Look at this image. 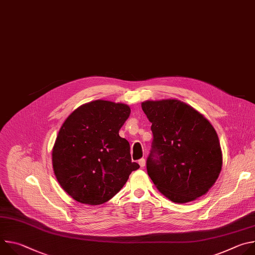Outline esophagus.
Wrapping results in <instances>:
<instances>
[{"label":"esophagus","instance_id":"obj_1","mask_svg":"<svg viewBox=\"0 0 255 255\" xmlns=\"http://www.w3.org/2000/svg\"><path fill=\"white\" fill-rule=\"evenodd\" d=\"M138 163H139L140 167H144V166H145V164H146V161H145V159H144V158H141V159H139Z\"/></svg>","mask_w":255,"mask_h":255}]
</instances>
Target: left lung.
I'll list each match as a JSON object with an SVG mask.
<instances>
[{
	"mask_svg": "<svg viewBox=\"0 0 255 255\" xmlns=\"http://www.w3.org/2000/svg\"><path fill=\"white\" fill-rule=\"evenodd\" d=\"M141 107L153 133L146 167L157 190L176 204L207 194L223 163L220 141L210 121L175 99L145 101Z\"/></svg>",
	"mask_w": 255,
	"mask_h": 255,
	"instance_id": "left-lung-1",
	"label": "left lung"
}]
</instances>
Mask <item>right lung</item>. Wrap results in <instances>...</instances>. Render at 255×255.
Segmentation results:
<instances>
[{
  "mask_svg": "<svg viewBox=\"0 0 255 255\" xmlns=\"http://www.w3.org/2000/svg\"><path fill=\"white\" fill-rule=\"evenodd\" d=\"M128 105L97 100L80 106L61 125L52 148L60 187L74 200L101 205L112 199L139 164L119 130L130 116Z\"/></svg>",
  "mask_w": 255,
  "mask_h": 255,
  "instance_id": "right-lung-1",
  "label": "right lung"
}]
</instances>
